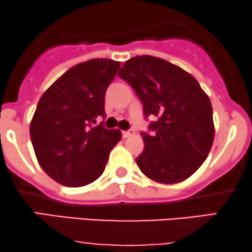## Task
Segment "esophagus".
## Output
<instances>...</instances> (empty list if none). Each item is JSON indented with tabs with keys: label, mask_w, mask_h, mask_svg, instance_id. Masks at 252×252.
<instances>
[{
	"label": "esophagus",
	"mask_w": 252,
	"mask_h": 252,
	"mask_svg": "<svg viewBox=\"0 0 252 252\" xmlns=\"http://www.w3.org/2000/svg\"><path fill=\"white\" fill-rule=\"evenodd\" d=\"M134 134V130L133 129H128V130H124L123 132V138H129V136H132Z\"/></svg>",
	"instance_id": "esophagus-1"
}]
</instances>
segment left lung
I'll use <instances>...</instances> for the list:
<instances>
[{
  "label": "left lung",
  "instance_id": "1",
  "mask_svg": "<svg viewBox=\"0 0 252 252\" xmlns=\"http://www.w3.org/2000/svg\"><path fill=\"white\" fill-rule=\"evenodd\" d=\"M141 100L152 133L141 132L145 149L135 158L140 170L153 181L174 184L199 169L214 140L213 110L198 81L161 58L134 57L120 68Z\"/></svg>",
  "mask_w": 252,
  "mask_h": 252
}]
</instances>
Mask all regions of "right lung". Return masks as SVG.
Returning a JSON list of instances; mask_svg holds the SVG:
<instances>
[{
    "mask_svg": "<svg viewBox=\"0 0 252 252\" xmlns=\"http://www.w3.org/2000/svg\"><path fill=\"white\" fill-rule=\"evenodd\" d=\"M120 62L91 59L59 77L42 94L30 125L39 164L55 182L80 188L104 172L119 129L94 126L105 118L104 97Z\"/></svg>",
    "mask_w": 252,
    "mask_h": 252,
    "instance_id": "add662e5",
    "label": "right lung"
}]
</instances>
